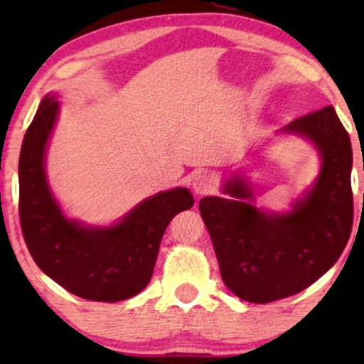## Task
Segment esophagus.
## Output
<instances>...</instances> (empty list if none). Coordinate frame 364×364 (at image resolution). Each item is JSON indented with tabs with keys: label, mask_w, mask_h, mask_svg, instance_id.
<instances>
[{
	"label": "esophagus",
	"mask_w": 364,
	"mask_h": 364,
	"mask_svg": "<svg viewBox=\"0 0 364 364\" xmlns=\"http://www.w3.org/2000/svg\"><path fill=\"white\" fill-rule=\"evenodd\" d=\"M192 188L198 196H207V193L215 191V181L208 173H198V176L193 177Z\"/></svg>",
	"instance_id": "obj_1"
}]
</instances>
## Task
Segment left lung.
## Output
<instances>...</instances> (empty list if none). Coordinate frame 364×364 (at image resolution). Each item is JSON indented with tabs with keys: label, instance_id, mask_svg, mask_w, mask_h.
Instances as JSON below:
<instances>
[{
	"label": "left lung",
	"instance_id": "left-lung-1",
	"mask_svg": "<svg viewBox=\"0 0 364 364\" xmlns=\"http://www.w3.org/2000/svg\"><path fill=\"white\" fill-rule=\"evenodd\" d=\"M283 132L310 139L323 162L315 186L291 212L258 210L238 176L223 187L233 198L198 203L223 283L250 303L282 300L315 283L340 258L353 228V151L335 109L298 117Z\"/></svg>",
	"mask_w": 364,
	"mask_h": 364
}]
</instances>
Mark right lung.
Wrapping results in <instances>:
<instances>
[{
	"label": "right lung",
	"mask_w": 364,
	"mask_h": 364,
	"mask_svg": "<svg viewBox=\"0 0 364 364\" xmlns=\"http://www.w3.org/2000/svg\"><path fill=\"white\" fill-rule=\"evenodd\" d=\"M59 112L48 96L24 134L19 154V222L33 260L73 295L121 301L151 282L164 232L178 212L193 205L187 188L161 192L112 227L69 220L54 200L44 172V154Z\"/></svg>",
	"instance_id": "obj_1"
}]
</instances>
